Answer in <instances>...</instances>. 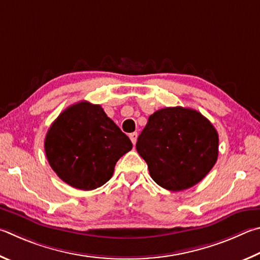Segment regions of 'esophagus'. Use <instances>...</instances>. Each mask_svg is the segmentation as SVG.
<instances>
[{
  "label": "esophagus",
  "instance_id": "1",
  "mask_svg": "<svg viewBox=\"0 0 260 260\" xmlns=\"http://www.w3.org/2000/svg\"><path fill=\"white\" fill-rule=\"evenodd\" d=\"M129 137L131 139V142H133L134 145H136V143H137V138H138V134L137 133H133L129 135Z\"/></svg>",
  "mask_w": 260,
  "mask_h": 260
}]
</instances>
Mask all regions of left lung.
Here are the masks:
<instances>
[{
  "label": "left lung",
  "mask_w": 260,
  "mask_h": 260,
  "mask_svg": "<svg viewBox=\"0 0 260 260\" xmlns=\"http://www.w3.org/2000/svg\"><path fill=\"white\" fill-rule=\"evenodd\" d=\"M218 133L211 122L192 108L166 107L148 117L139 135L137 152L152 179L172 192L200 183L218 157Z\"/></svg>",
  "instance_id": "obj_1"
}]
</instances>
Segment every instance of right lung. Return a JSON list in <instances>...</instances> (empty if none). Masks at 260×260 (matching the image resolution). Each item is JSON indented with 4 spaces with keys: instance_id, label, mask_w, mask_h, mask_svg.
Returning a JSON list of instances; mask_svg holds the SVG:
<instances>
[{
    "instance_id": "1",
    "label": "right lung",
    "mask_w": 260,
    "mask_h": 260,
    "mask_svg": "<svg viewBox=\"0 0 260 260\" xmlns=\"http://www.w3.org/2000/svg\"><path fill=\"white\" fill-rule=\"evenodd\" d=\"M133 143L100 105L67 107L49 127L45 155L52 170L72 187L91 190L111 179L116 162Z\"/></svg>"
}]
</instances>
